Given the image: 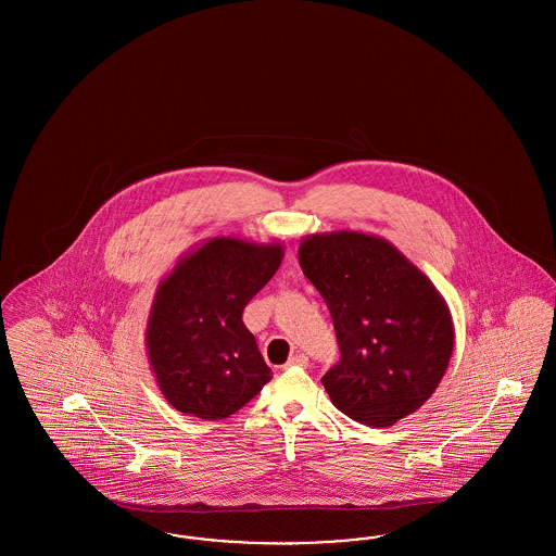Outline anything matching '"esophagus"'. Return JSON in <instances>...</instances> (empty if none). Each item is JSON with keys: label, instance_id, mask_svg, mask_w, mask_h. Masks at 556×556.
<instances>
[{"label": "esophagus", "instance_id": "esophagus-1", "mask_svg": "<svg viewBox=\"0 0 556 556\" xmlns=\"http://www.w3.org/2000/svg\"><path fill=\"white\" fill-rule=\"evenodd\" d=\"M293 367L306 369V367H308V356H306V354H293L290 361L283 365V369H293Z\"/></svg>", "mask_w": 556, "mask_h": 556}]
</instances>
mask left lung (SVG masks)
Returning a JSON list of instances; mask_svg holds the SVG:
<instances>
[{"mask_svg":"<svg viewBox=\"0 0 556 556\" xmlns=\"http://www.w3.org/2000/svg\"><path fill=\"white\" fill-rule=\"evenodd\" d=\"M298 258L331 313L342 352L320 379L336 408L369 427L419 410L454 350L444 295L394 243L369 233L306 236Z\"/></svg>","mask_w":556,"mask_h":556,"instance_id":"1","label":"left lung"}]
</instances>
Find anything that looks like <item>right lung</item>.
<instances>
[{"instance_id": "right-lung-1", "label": "right lung", "mask_w": 556, "mask_h": 556, "mask_svg": "<svg viewBox=\"0 0 556 556\" xmlns=\"http://www.w3.org/2000/svg\"><path fill=\"white\" fill-rule=\"evenodd\" d=\"M281 261L279 241L218 236L191 248L160 281L146 350L162 396L179 413L227 419L273 379L241 315Z\"/></svg>"}]
</instances>
